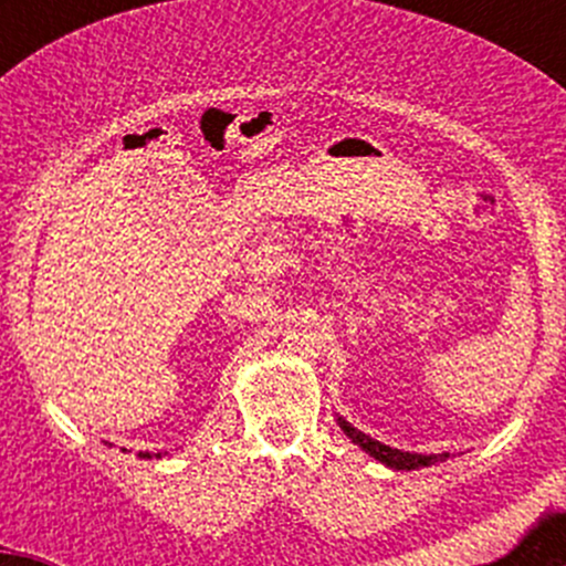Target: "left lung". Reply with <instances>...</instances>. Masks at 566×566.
<instances>
[{"instance_id":"left-lung-1","label":"left lung","mask_w":566,"mask_h":566,"mask_svg":"<svg viewBox=\"0 0 566 566\" xmlns=\"http://www.w3.org/2000/svg\"><path fill=\"white\" fill-rule=\"evenodd\" d=\"M336 421H339V427L345 430V436L350 438L356 447H361L364 452L369 454V458L380 460L384 465L394 468V471H416V468L436 465V462H443L449 458L447 452H443V454H413V452H402V449H391V447H386V443L375 441V438L364 436L361 430H356V427H353L350 421L342 419V416Z\"/></svg>"}]
</instances>
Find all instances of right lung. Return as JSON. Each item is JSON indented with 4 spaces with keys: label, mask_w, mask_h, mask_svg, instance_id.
<instances>
[{
    "label": "right lung",
    "mask_w": 566,
    "mask_h": 566,
    "mask_svg": "<svg viewBox=\"0 0 566 566\" xmlns=\"http://www.w3.org/2000/svg\"><path fill=\"white\" fill-rule=\"evenodd\" d=\"M139 458H147V460H150V458H161V452H158V454H153V452H139Z\"/></svg>",
    "instance_id": "obj_1"
}]
</instances>
